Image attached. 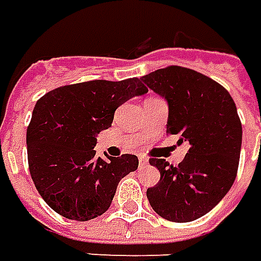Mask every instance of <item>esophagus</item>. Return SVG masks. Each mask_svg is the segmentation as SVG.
<instances>
[{
	"label": "esophagus",
	"instance_id": "obj_1",
	"mask_svg": "<svg viewBox=\"0 0 261 261\" xmlns=\"http://www.w3.org/2000/svg\"><path fill=\"white\" fill-rule=\"evenodd\" d=\"M139 164H141V167H146V165L149 164V161L146 158H143V156H141V158H139Z\"/></svg>",
	"mask_w": 261,
	"mask_h": 261
}]
</instances>
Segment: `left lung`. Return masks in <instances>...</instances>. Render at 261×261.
<instances>
[{"label": "left lung", "instance_id": "obj_1", "mask_svg": "<svg viewBox=\"0 0 261 261\" xmlns=\"http://www.w3.org/2000/svg\"><path fill=\"white\" fill-rule=\"evenodd\" d=\"M141 80L168 102L167 134L190 142L178 167L149 159L161 179L146 197L168 221H194L224 198L237 175L243 129L236 103L216 80L181 66L155 70Z\"/></svg>", "mask_w": 261, "mask_h": 261}]
</instances>
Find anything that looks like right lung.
<instances>
[{
	"instance_id": "obj_1",
	"label": "right lung",
	"mask_w": 261,
	"mask_h": 261,
	"mask_svg": "<svg viewBox=\"0 0 261 261\" xmlns=\"http://www.w3.org/2000/svg\"><path fill=\"white\" fill-rule=\"evenodd\" d=\"M146 92L136 77L92 80L57 87L36 103L27 127L30 174L57 214L89 221L108 211L119 181L139 161L130 153L97 156L96 136L112 126L120 105Z\"/></svg>"
}]
</instances>
